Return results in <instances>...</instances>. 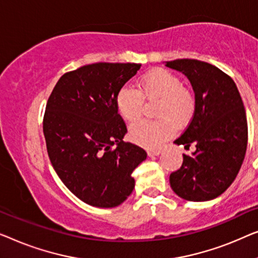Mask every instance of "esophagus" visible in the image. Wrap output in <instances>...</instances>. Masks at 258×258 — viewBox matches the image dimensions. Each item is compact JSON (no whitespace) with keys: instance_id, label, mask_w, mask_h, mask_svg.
I'll use <instances>...</instances> for the list:
<instances>
[{"instance_id":"34e87169","label":"esophagus","mask_w":258,"mask_h":258,"mask_svg":"<svg viewBox=\"0 0 258 258\" xmlns=\"http://www.w3.org/2000/svg\"><path fill=\"white\" fill-rule=\"evenodd\" d=\"M161 152H162L161 148H155V150H148L147 154L150 155V157H153V155H159Z\"/></svg>"}]
</instances>
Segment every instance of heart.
<instances>
[{
    "label": "heart",
    "instance_id": "b5f03b06",
    "mask_svg": "<svg viewBox=\"0 0 258 258\" xmlns=\"http://www.w3.org/2000/svg\"><path fill=\"white\" fill-rule=\"evenodd\" d=\"M144 99H159L155 111L157 120H140L130 127V137L141 146L154 148L172 137L177 126H186L197 111L194 94L176 75L164 69L145 74L139 81V90L126 84L115 97L119 113L125 120L136 121L144 110Z\"/></svg>",
    "mask_w": 258,
    "mask_h": 258
}]
</instances>
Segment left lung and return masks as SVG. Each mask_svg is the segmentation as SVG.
<instances>
[{
	"label": "left lung",
	"instance_id": "left-lung-1",
	"mask_svg": "<svg viewBox=\"0 0 258 258\" xmlns=\"http://www.w3.org/2000/svg\"><path fill=\"white\" fill-rule=\"evenodd\" d=\"M182 72L195 93L197 111L174 141L189 148L182 166L170 174L174 193L188 201L213 200L227 190L238 174L248 144L245 108L235 82L219 68L198 59L166 61Z\"/></svg>",
	"mask_w": 258,
	"mask_h": 258
}]
</instances>
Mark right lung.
Here are the masks:
<instances>
[{"instance_id": "right-lung-1", "label": "right lung", "mask_w": 258, "mask_h": 258, "mask_svg": "<svg viewBox=\"0 0 258 258\" xmlns=\"http://www.w3.org/2000/svg\"><path fill=\"white\" fill-rule=\"evenodd\" d=\"M141 64L94 63L59 78L43 118L46 150L53 169L83 202L117 207L134 188L136 167L147 153L125 143L126 125L115 97Z\"/></svg>"}]
</instances>
